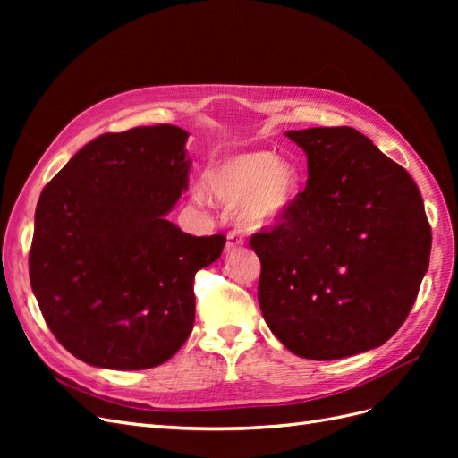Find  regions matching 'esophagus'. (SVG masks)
<instances>
[{
  "mask_svg": "<svg viewBox=\"0 0 458 458\" xmlns=\"http://www.w3.org/2000/svg\"><path fill=\"white\" fill-rule=\"evenodd\" d=\"M242 244H244L242 234H241V233H237V231H231V233L227 234L225 252H233V250H237V248H239V246H242Z\"/></svg>",
  "mask_w": 458,
  "mask_h": 458,
  "instance_id": "34e87169",
  "label": "esophagus"
}]
</instances>
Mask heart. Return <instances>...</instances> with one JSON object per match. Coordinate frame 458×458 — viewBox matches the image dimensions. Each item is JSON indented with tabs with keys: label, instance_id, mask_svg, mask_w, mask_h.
I'll list each match as a JSON object with an SVG mask.
<instances>
[{
	"label": "heart",
	"instance_id": "1",
	"mask_svg": "<svg viewBox=\"0 0 458 458\" xmlns=\"http://www.w3.org/2000/svg\"><path fill=\"white\" fill-rule=\"evenodd\" d=\"M202 185L212 200L234 206V216L244 229L261 231L279 224L293 208L300 175L296 165L286 158L252 150L212 164L204 172ZM195 197L204 199L200 191Z\"/></svg>",
	"mask_w": 458,
	"mask_h": 458
}]
</instances>
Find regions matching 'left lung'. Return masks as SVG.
Segmentation results:
<instances>
[{
    "mask_svg": "<svg viewBox=\"0 0 458 458\" xmlns=\"http://www.w3.org/2000/svg\"><path fill=\"white\" fill-rule=\"evenodd\" d=\"M286 137L306 152L308 182L281 224L250 239L263 318L315 361L378 348L403 325L429 263L420 191L353 128Z\"/></svg>",
    "mask_w": 458,
    "mask_h": 458,
    "instance_id": "1",
    "label": "left lung"
}]
</instances>
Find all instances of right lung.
Here are the masks:
<instances>
[{
    "label": "right lung",
    "instance_id": "right-lung-1",
    "mask_svg": "<svg viewBox=\"0 0 458 458\" xmlns=\"http://www.w3.org/2000/svg\"><path fill=\"white\" fill-rule=\"evenodd\" d=\"M189 133L170 123L80 148L36 206L30 284L49 330L80 361L158 367L195 325L192 283L225 237L165 219L189 185Z\"/></svg>",
    "mask_w": 458,
    "mask_h": 458
}]
</instances>
